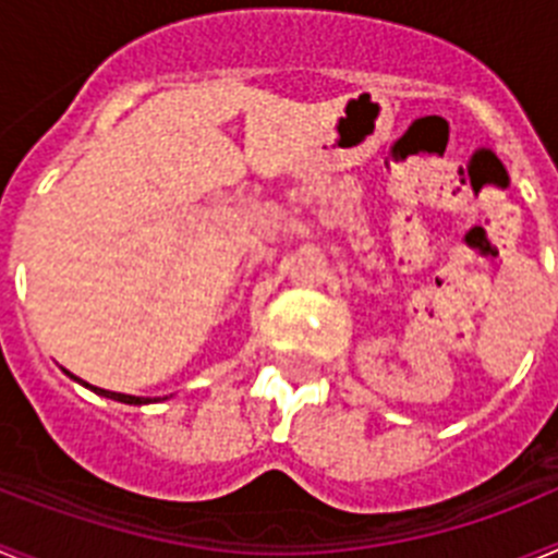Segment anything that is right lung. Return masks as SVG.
Masks as SVG:
<instances>
[{
  "label": "right lung",
  "mask_w": 558,
  "mask_h": 558,
  "mask_svg": "<svg viewBox=\"0 0 558 558\" xmlns=\"http://www.w3.org/2000/svg\"><path fill=\"white\" fill-rule=\"evenodd\" d=\"M69 374V372H66ZM69 377H75V374H69ZM77 379V377H75ZM88 386V383H86ZM95 393H100V397H108V399H117V402H125V405H147V402H156V399L150 397H131V393H117V391H106V388H95V386H88Z\"/></svg>",
  "instance_id": "right-lung-1"
}]
</instances>
